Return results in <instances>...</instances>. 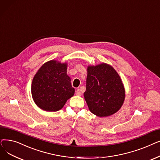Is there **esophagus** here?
Instances as JSON below:
<instances>
[{"instance_id": "obj_1", "label": "esophagus", "mask_w": 160, "mask_h": 160, "mask_svg": "<svg viewBox=\"0 0 160 160\" xmlns=\"http://www.w3.org/2000/svg\"><path fill=\"white\" fill-rule=\"evenodd\" d=\"M75 94L76 95H78V96H81V94H82V92H81V90L80 88H78L77 90H76L75 92Z\"/></svg>"}]
</instances>
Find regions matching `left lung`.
<instances>
[{
  "label": "left lung",
  "instance_id": "obj_1",
  "mask_svg": "<svg viewBox=\"0 0 160 160\" xmlns=\"http://www.w3.org/2000/svg\"><path fill=\"white\" fill-rule=\"evenodd\" d=\"M84 97L90 111L104 117L118 111L125 98V90L120 76L114 68L101 64L87 68Z\"/></svg>",
  "mask_w": 160,
  "mask_h": 160
}]
</instances>
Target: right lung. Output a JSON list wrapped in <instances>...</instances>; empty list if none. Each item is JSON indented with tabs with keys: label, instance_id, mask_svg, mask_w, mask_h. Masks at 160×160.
Segmentation results:
<instances>
[{
	"label": "right lung",
	"instance_id": "right-lung-1",
	"mask_svg": "<svg viewBox=\"0 0 160 160\" xmlns=\"http://www.w3.org/2000/svg\"><path fill=\"white\" fill-rule=\"evenodd\" d=\"M67 64L51 60L39 69L32 82V96L35 103L47 111L62 109L75 89L66 74Z\"/></svg>",
	"mask_w": 160,
	"mask_h": 160
}]
</instances>
